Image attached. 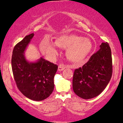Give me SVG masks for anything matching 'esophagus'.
Wrapping results in <instances>:
<instances>
[{"instance_id":"obj_1","label":"esophagus","mask_w":123,"mask_h":123,"mask_svg":"<svg viewBox=\"0 0 123 123\" xmlns=\"http://www.w3.org/2000/svg\"><path fill=\"white\" fill-rule=\"evenodd\" d=\"M65 67L64 65H63V64H60L59 65L58 67V70L59 71H62V70H63L64 69H65Z\"/></svg>"}]
</instances>
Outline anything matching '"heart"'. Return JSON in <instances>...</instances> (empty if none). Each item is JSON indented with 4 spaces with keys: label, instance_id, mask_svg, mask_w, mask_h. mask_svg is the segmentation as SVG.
I'll return each instance as SVG.
<instances>
[{
    "label": "heart",
    "instance_id": "1",
    "mask_svg": "<svg viewBox=\"0 0 123 123\" xmlns=\"http://www.w3.org/2000/svg\"><path fill=\"white\" fill-rule=\"evenodd\" d=\"M57 46L67 49V59L73 63L83 62L88 56L93 44L88 38L75 35H60L55 37V43L48 39L43 40L40 45L41 51L50 59H54L58 54Z\"/></svg>",
    "mask_w": 123,
    "mask_h": 123
}]
</instances>
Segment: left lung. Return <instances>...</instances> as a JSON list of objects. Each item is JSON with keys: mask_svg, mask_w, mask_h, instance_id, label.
Instances as JSON below:
<instances>
[{"mask_svg": "<svg viewBox=\"0 0 123 123\" xmlns=\"http://www.w3.org/2000/svg\"><path fill=\"white\" fill-rule=\"evenodd\" d=\"M100 48L87 63L74 73L73 90L83 99H91L100 95L111 78V49L107 43H102Z\"/></svg>", "mask_w": 123, "mask_h": 123, "instance_id": "left-lung-1", "label": "left lung"}]
</instances>
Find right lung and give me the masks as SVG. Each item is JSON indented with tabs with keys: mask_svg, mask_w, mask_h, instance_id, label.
<instances>
[{
	"mask_svg": "<svg viewBox=\"0 0 123 123\" xmlns=\"http://www.w3.org/2000/svg\"><path fill=\"white\" fill-rule=\"evenodd\" d=\"M33 36V33L27 35L14 46L11 63L19 90L27 98L40 101L48 98L53 92L58 65L42 57L35 62L26 59L25 51Z\"/></svg>",
	"mask_w": 123,
	"mask_h": 123,
	"instance_id": "add662e5",
	"label": "right lung"
}]
</instances>
